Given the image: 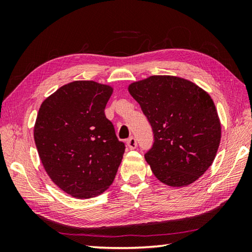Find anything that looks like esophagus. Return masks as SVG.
I'll return each instance as SVG.
<instances>
[{
	"label": "esophagus",
	"instance_id": "34e87169",
	"mask_svg": "<svg viewBox=\"0 0 252 252\" xmlns=\"http://www.w3.org/2000/svg\"><path fill=\"white\" fill-rule=\"evenodd\" d=\"M126 145H127V147H129L130 149H134V148H136V146H137V141H136V138H135V137H133V136H131L130 138H127V141H126Z\"/></svg>",
	"mask_w": 252,
	"mask_h": 252
}]
</instances>
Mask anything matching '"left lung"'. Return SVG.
<instances>
[{"mask_svg":"<svg viewBox=\"0 0 252 252\" xmlns=\"http://www.w3.org/2000/svg\"><path fill=\"white\" fill-rule=\"evenodd\" d=\"M129 92L141 106L154 134L145 153L153 173L170 186H185L212 164L221 140L215 103L185 79L153 76L132 83Z\"/></svg>","mask_w":252,"mask_h":252,"instance_id":"left-lung-1","label":"left lung"}]
</instances>
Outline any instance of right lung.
<instances>
[{"label": "right lung", "mask_w": 252, "mask_h": 252, "mask_svg": "<svg viewBox=\"0 0 252 252\" xmlns=\"http://www.w3.org/2000/svg\"><path fill=\"white\" fill-rule=\"evenodd\" d=\"M112 89L94 81H74L42 103L34 142L51 180L67 194L88 199L114 181L125 154L105 107Z\"/></svg>", "instance_id": "1"}]
</instances>
